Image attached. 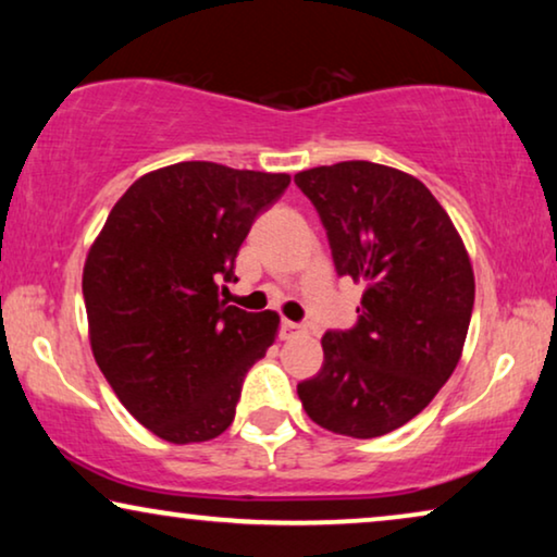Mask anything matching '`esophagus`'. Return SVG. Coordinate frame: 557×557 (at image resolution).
Returning <instances> with one entry per match:
<instances>
[{"mask_svg":"<svg viewBox=\"0 0 557 557\" xmlns=\"http://www.w3.org/2000/svg\"><path fill=\"white\" fill-rule=\"evenodd\" d=\"M299 332H304L301 324L288 322V319H284V322H281V337H284V339H292L294 334H299Z\"/></svg>","mask_w":557,"mask_h":557,"instance_id":"1","label":"esophagus"}]
</instances>
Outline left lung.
<instances>
[{"label": "left lung", "instance_id": "obj_1", "mask_svg": "<svg viewBox=\"0 0 557 557\" xmlns=\"http://www.w3.org/2000/svg\"><path fill=\"white\" fill-rule=\"evenodd\" d=\"M294 182L322 218L339 276L364 286L357 324L324 334L322 370L296 393L326 431L385 436L421 413L461 360L474 309L467 246L408 172L355 159Z\"/></svg>", "mask_w": 557, "mask_h": 557}]
</instances>
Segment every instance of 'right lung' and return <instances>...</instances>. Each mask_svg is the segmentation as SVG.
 Here are the masks:
<instances>
[{"mask_svg":"<svg viewBox=\"0 0 557 557\" xmlns=\"http://www.w3.org/2000/svg\"><path fill=\"white\" fill-rule=\"evenodd\" d=\"M288 174L180 162L119 197L83 265L90 349L124 408L170 444L218 438L250 364L278 334L276 311L220 301L235 256Z\"/></svg>","mask_w":557,"mask_h":557,"instance_id":"1","label":"right lung"}]
</instances>
